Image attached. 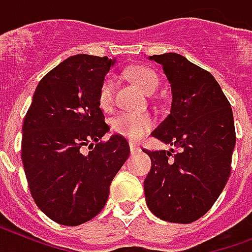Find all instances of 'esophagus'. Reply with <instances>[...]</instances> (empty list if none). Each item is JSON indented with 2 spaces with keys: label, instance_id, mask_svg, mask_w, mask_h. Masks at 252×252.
<instances>
[{
  "label": "esophagus",
  "instance_id": "34e87169",
  "mask_svg": "<svg viewBox=\"0 0 252 252\" xmlns=\"http://www.w3.org/2000/svg\"><path fill=\"white\" fill-rule=\"evenodd\" d=\"M128 146H130V151H131V154L139 153L140 151L139 146H138L136 143H134V142H130V143H128Z\"/></svg>",
  "mask_w": 252,
  "mask_h": 252
}]
</instances>
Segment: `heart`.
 Returning a JSON list of instances; mask_svg holds the SVG:
<instances>
[{"mask_svg":"<svg viewBox=\"0 0 252 252\" xmlns=\"http://www.w3.org/2000/svg\"><path fill=\"white\" fill-rule=\"evenodd\" d=\"M128 79L146 94H153L159 87V77L153 69L136 65L128 69ZM114 102V79L106 76L99 85L98 104L104 110H110ZM112 130L130 140H139L154 127V120L147 113H121L112 120Z\"/></svg>","mask_w":252,"mask_h":252,"instance_id":"b5f03b06","label":"heart"}]
</instances>
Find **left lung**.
I'll use <instances>...</instances> for the list:
<instances>
[{"mask_svg": "<svg viewBox=\"0 0 252 252\" xmlns=\"http://www.w3.org/2000/svg\"><path fill=\"white\" fill-rule=\"evenodd\" d=\"M163 65L172 91L171 113L151 135L179 148L143 150L148 209L163 221L190 223L213 206L229 180L235 146L231 105L212 73L168 52L148 58Z\"/></svg>", "mask_w": 252, "mask_h": 252, "instance_id": "obj_1", "label": "left lung"}]
</instances>
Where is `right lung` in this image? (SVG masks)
<instances>
[{
    "label": "right lung",
    "instance_id": "add662e5",
    "mask_svg": "<svg viewBox=\"0 0 252 252\" xmlns=\"http://www.w3.org/2000/svg\"><path fill=\"white\" fill-rule=\"evenodd\" d=\"M114 62L87 54L62 62L39 81L23 121L22 163L31 196L60 225L95 217L130 155L124 136L101 140L110 127L98 91Z\"/></svg>",
    "mask_w": 252,
    "mask_h": 252
}]
</instances>
